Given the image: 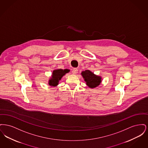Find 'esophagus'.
<instances>
[{
	"label": "esophagus",
	"instance_id": "obj_1",
	"mask_svg": "<svg viewBox=\"0 0 148 148\" xmlns=\"http://www.w3.org/2000/svg\"><path fill=\"white\" fill-rule=\"evenodd\" d=\"M77 68H74V69H73V71H72V73L73 74H77Z\"/></svg>",
	"mask_w": 148,
	"mask_h": 148
}]
</instances>
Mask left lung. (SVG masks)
Returning <instances> with one entry per match:
<instances>
[{
	"instance_id": "1",
	"label": "left lung",
	"mask_w": 148,
	"mask_h": 148,
	"mask_svg": "<svg viewBox=\"0 0 148 148\" xmlns=\"http://www.w3.org/2000/svg\"><path fill=\"white\" fill-rule=\"evenodd\" d=\"M81 75L84 78L86 85L90 88H95L101 83V77L94 74L89 70L83 71Z\"/></svg>"
}]
</instances>
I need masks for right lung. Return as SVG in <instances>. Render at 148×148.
<instances>
[{
    "label": "right lung",
    "mask_w": 148,
    "mask_h": 148,
    "mask_svg": "<svg viewBox=\"0 0 148 148\" xmlns=\"http://www.w3.org/2000/svg\"><path fill=\"white\" fill-rule=\"evenodd\" d=\"M69 71L70 70L68 69H56L54 70L53 71L51 77L49 79L48 84L51 86H56L59 84V81L61 80L64 75H65L66 73H68Z\"/></svg>",
    "instance_id": "right-lung-1"
}]
</instances>
